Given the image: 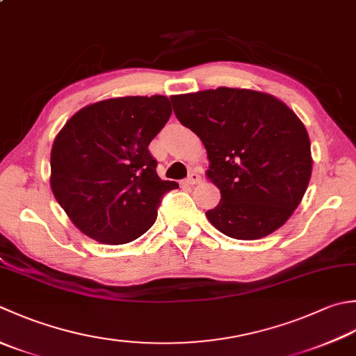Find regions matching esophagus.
I'll return each instance as SVG.
<instances>
[{"label": "esophagus", "instance_id": "1", "mask_svg": "<svg viewBox=\"0 0 356 356\" xmlns=\"http://www.w3.org/2000/svg\"><path fill=\"white\" fill-rule=\"evenodd\" d=\"M200 172L199 171H191L190 172V176H188V179H186V184L188 185H196V184H199L200 182Z\"/></svg>", "mask_w": 356, "mask_h": 356}]
</instances>
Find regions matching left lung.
<instances>
[{
    "mask_svg": "<svg viewBox=\"0 0 356 356\" xmlns=\"http://www.w3.org/2000/svg\"><path fill=\"white\" fill-rule=\"evenodd\" d=\"M174 114L204 143L207 177L220 202L207 218L228 238L254 241L281 228L312 176L304 123L275 95L218 88L170 97Z\"/></svg>",
    "mask_w": 356,
    "mask_h": 356,
    "instance_id": "1",
    "label": "left lung"
}]
</instances>
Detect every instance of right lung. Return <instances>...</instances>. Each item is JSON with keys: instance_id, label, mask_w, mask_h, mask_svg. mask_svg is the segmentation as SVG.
<instances>
[{"instance_id": "add662e5", "label": "right lung", "mask_w": 356, "mask_h": 356, "mask_svg": "<svg viewBox=\"0 0 356 356\" xmlns=\"http://www.w3.org/2000/svg\"><path fill=\"white\" fill-rule=\"evenodd\" d=\"M171 115L168 97H117L81 108L51 149V188L72 224L88 238L120 245L154 224L163 194L148 146Z\"/></svg>"}]
</instances>
